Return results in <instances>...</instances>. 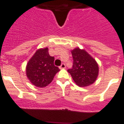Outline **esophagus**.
Instances as JSON below:
<instances>
[{"label":"esophagus","instance_id":"34e87169","mask_svg":"<svg viewBox=\"0 0 124 124\" xmlns=\"http://www.w3.org/2000/svg\"><path fill=\"white\" fill-rule=\"evenodd\" d=\"M60 69H65L66 68V65L64 63H62L61 65L60 66Z\"/></svg>","mask_w":124,"mask_h":124}]
</instances>
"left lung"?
Wrapping results in <instances>:
<instances>
[{
  "label": "left lung",
  "mask_w": 124,
  "mask_h": 124,
  "mask_svg": "<svg viewBox=\"0 0 124 124\" xmlns=\"http://www.w3.org/2000/svg\"><path fill=\"white\" fill-rule=\"evenodd\" d=\"M73 68L68 70L73 81L80 87H86L96 81L99 74L98 64L90 54L79 47L71 50Z\"/></svg>",
  "instance_id": "1"
}]
</instances>
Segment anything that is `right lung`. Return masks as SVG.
<instances>
[{
	"instance_id": "1",
	"label": "right lung",
	"mask_w": 124,
	"mask_h": 124,
	"mask_svg": "<svg viewBox=\"0 0 124 124\" xmlns=\"http://www.w3.org/2000/svg\"><path fill=\"white\" fill-rule=\"evenodd\" d=\"M54 58L49 54L48 48L38 49L30 59L26 66V74L33 85L45 87L51 83L60 69L54 64Z\"/></svg>"
}]
</instances>
